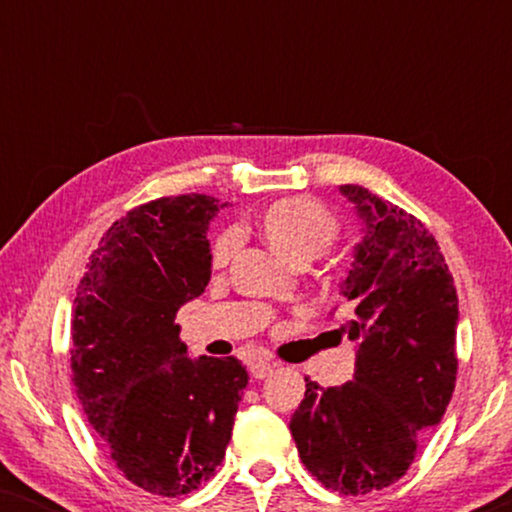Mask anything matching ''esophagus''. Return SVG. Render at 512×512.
Instances as JSON below:
<instances>
[{
	"label": "esophagus",
	"mask_w": 512,
	"mask_h": 512,
	"mask_svg": "<svg viewBox=\"0 0 512 512\" xmlns=\"http://www.w3.org/2000/svg\"><path fill=\"white\" fill-rule=\"evenodd\" d=\"M272 370H275V363H270V361L251 363V375H254L256 380H265V377H270Z\"/></svg>",
	"instance_id": "1"
}]
</instances>
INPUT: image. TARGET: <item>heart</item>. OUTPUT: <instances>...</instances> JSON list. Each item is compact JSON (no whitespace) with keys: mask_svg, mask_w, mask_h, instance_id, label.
I'll return each instance as SVG.
<instances>
[{"mask_svg":"<svg viewBox=\"0 0 512 512\" xmlns=\"http://www.w3.org/2000/svg\"><path fill=\"white\" fill-rule=\"evenodd\" d=\"M258 228L270 247L293 265H305L326 254L340 235V221L326 205L312 198H284L263 209ZM237 230L216 237L209 251L214 270L226 268L237 249Z\"/></svg>","mask_w":512,"mask_h":512,"instance_id":"b5f03b06","label":"heart"}]
</instances>
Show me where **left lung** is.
I'll return each instance as SVG.
<instances>
[{
    "instance_id": "1",
    "label": "left lung",
    "mask_w": 512,
    "mask_h": 512,
    "mask_svg": "<svg viewBox=\"0 0 512 512\" xmlns=\"http://www.w3.org/2000/svg\"><path fill=\"white\" fill-rule=\"evenodd\" d=\"M363 240L342 282L356 347L354 380L305 398L291 436L326 489L368 494L401 480L424 431L443 419L457 382L459 298L440 247L422 221L368 188L345 184Z\"/></svg>"
}]
</instances>
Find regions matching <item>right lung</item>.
<instances>
[{"mask_svg": "<svg viewBox=\"0 0 512 512\" xmlns=\"http://www.w3.org/2000/svg\"><path fill=\"white\" fill-rule=\"evenodd\" d=\"M212 195L158 198L111 223L72 314V382L88 422L132 485L177 499L226 457L249 375L235 356L191 361L174 324L212 275Z\"/></svg>", "mask_w": 512, "mask_h": 512, "instance_id": "right-lung-1", "label": "right lung"}]
</instances>
